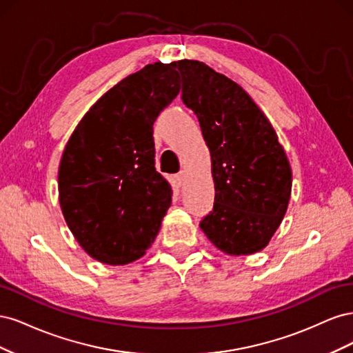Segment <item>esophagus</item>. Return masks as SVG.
Returning a JSON list of instances; mask_svg holds the SVG:
<instances>
[{
  "instance_id": "esophagus-1",
  "label": "esophagus",
  "mask_w": 353,
  "mask_h": 353,
  "mask_svg": "<svg viewBox=\"0 0 353 353\" xmlns=\"http://www.w3.org/2000/svg\"><path fill=\"white\" fill-rule=\"evenodd\" d=\"M185 183V172L184 170H181V172H178L176 175H175V184L178 185V187H181Z\"/></svg>"
}]
</instances>
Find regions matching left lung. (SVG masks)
<instances>
[{
    "label": "left lung",
    "instance_id": "obj_1",
    "mask_svg": "<svg viewBox=\"0 0 353 353\" xmlns=\"http://www.w3.org/2000/svg\"><path fill=\"white\" fill-rule=\"evenodd\" d=\"M183 99L212 159L213 209L200 228L228 254L262 250L285 215L292 169L272 125L239 83L197 60H179Z\"/></svg>",
    "mask_w": 353,
    "mask_h": 353
}]
</instances>
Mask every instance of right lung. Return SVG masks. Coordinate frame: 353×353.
<instances>
[{"instance_id": "right-lung-1", "label": "right lung", "mask_w": 353, "mask_h": 353, "mask_svg": "<svg viewBox=\"0 0 353 353\" xmlns=\"http://www.w3.org/2000/svg\"><path fill=\"white\" fill-rule=\"evenodd\" d=\"M179 88L175 63L147 65L105 92L69 138L59 200L91 258L125 265L154 241L172 188L154 166L153 123Z\"/></svg>"}]
</instances>
